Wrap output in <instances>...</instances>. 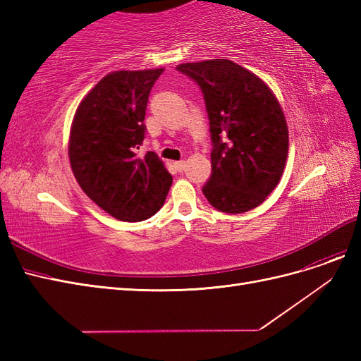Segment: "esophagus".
<instances>
[{"mask_svg": "<svg viewBox=\"0 0 361 361\" xmlns=\"http://www.w3.org/2000/svg\"><path fill=\"white\" fill-rule=\"evenodd\" d=\"M174 169H176L178 171H182L185 169V161H176V162H174Z\"/></svg>", "mask_w": 361, "mask_h": 361, "instance_id": "esophagus-1", "label": "esophagus"}]
</instances>
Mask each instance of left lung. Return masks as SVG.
<instances>
[{
  "instance_id": "8db88e82",
  "label": "left lung",
  "mask_w": 361,
  "mask_h": 361,
  "mask_svg": "<svg viewBox=\"0 0 361 361\" xmlns=\"http://www.w3.org/2000/svg\"><path fill=\"white\" fill-rule=\"evenodd\" d=\"M176 69L200 87L209 118L212 173L204 197L226 214L255 209L277 187L288 158V125L276 96L231 60L183 63Z\"/></svg>"
}]
</instances>
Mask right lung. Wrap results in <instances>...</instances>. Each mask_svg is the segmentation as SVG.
Listing matches in <instances>:
<instances>
[{
	"mask_svg": "<svg viewBox=\"0 0 361 361\" xmlns=\"http://www.w3.org/2000/svg\"><path fill=\"white\" fill-rule=\"evenodd\" d=\"M164 69L108 73L75 113L71 167L82 191L120 221L137 223L155 215L166 202L173 178L145 140L149 94Z\"/></svg>",
	"mask_w": 361,
	"mask_h": 361,
	"instance_id": "add662e5",
	"label": "right lung"
}]
</instances>
